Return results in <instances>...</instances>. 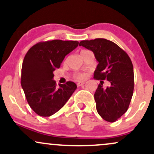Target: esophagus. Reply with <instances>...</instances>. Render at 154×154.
I'll use <instances>...</instances> for the list:
<instances>
[{"label":"esophagus","mask_w":154,"mask_h":154,"mask_svg":"<svg viewBox=\"0 0 154 154\" xmlns=\"http://www.w3.org/2000/svg\"><path fill=\"white\" fill-rule=\"evenodd\" d=\"M85 84V82H77V85L78 86H82V85H83Z\"/></svg>","instance_id":"obj_1"}]
</instances>
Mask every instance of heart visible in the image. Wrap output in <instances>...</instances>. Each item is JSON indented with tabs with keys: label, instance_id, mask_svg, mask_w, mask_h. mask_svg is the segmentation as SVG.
I'll list each match as a JSON object with an SVG mask.
<instances>
[{
	"label": "heart",
	"instance_id": "obj_1",
	"mask_svg": "<svg viewBox=\"0 0 154 154\" xmlns=\"http://www.w3.org/2000/svg\"><path fill=\"white\" fill-rule=\"evenodd\" d=\"M85 51H87L86 50H83L81 51V53L85 52ZM87 77V75L84 73H76L75 74V78L77 79H84L86 78Z\"/></svg>",
	"mask_w": 154,
	"mask_h": 154
}]
</instances>
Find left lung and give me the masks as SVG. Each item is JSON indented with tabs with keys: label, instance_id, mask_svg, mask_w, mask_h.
<instances>
[{
	"label": "left lung",
	"instance_id": "left-lung-1",
	"mask_svg": "<svg viewBox=\"0 0 154 154\" xmlns=\"http://www.w3.org/2000/svg\"><path fill=\"white\" fill-rule=\"evenodd\" d=\"M80 46L92 51L98 64L94 79L111 82L104 88L100 81L94 94L98 114L106 121L114 122L128 111L134 90V72L131 59L114 42L103 38L82 40Z\"/></svg>",
	"mask_w": 154,
	"mask_h": 154
}]
</instances>
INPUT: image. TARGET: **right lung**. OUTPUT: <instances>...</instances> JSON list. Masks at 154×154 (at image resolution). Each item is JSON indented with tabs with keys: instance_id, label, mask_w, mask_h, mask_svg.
I'll list each match as a JSON object with an SVG mask.
<instances>
[{
	"instance_id": "add662e5",
	"label": "right lung",
	"mask_w": 154,
	"mask_h": 154,
	"mask_svg": "<svg viewBox=\"0 0 154 154\" xmlns=\"http://www.w3.org/2000/svg\"><path fill=\"white\" fill-rule=\"evenodd\" d=\"M78 44L76 40L40 42L24 56L21 85L29 106L39 116H50L57 112L77 89V85L71 81L56 87L53 78L54 70Z\"/></svg>"
}]
</instances>
